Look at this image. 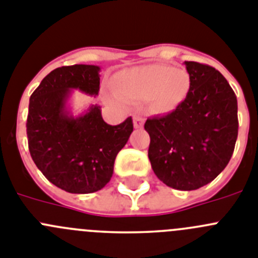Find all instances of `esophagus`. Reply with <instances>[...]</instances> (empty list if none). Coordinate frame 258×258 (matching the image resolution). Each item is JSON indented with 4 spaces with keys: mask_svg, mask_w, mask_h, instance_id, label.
Instances as JSON below:
<instances>
[{
    "mask_svg": "<svg viewBox=\"0 0 258 258\" xmlns=\"http://www.w3.org/2000/svg\"><path fill=\"white\" fill-rule=\"evenodd\" d=\"M144 126V118L141 115H134V127L141 128Z\"/></svg>",
    "mask_w": 258,
    "mask_h": 258,
    "instance_id": "esophagus-1",
    "label": "esophagus"
}]
</instances>
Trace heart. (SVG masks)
Instances as JSON below:
<instances>
[{
  "label": "heart",
  "instance_id": "1",
  "mask_svg": "<svg viewBox=\"0 0 258 258\" xmlns=\"http://www.w3.org/2000/svg\"><path fill=\"white\" fill-rule=\"evenodd\" d=\"M113 85L122 99H150L155 112L169 113L186 99L190 76L186 71L168 64H148L119 72Z\"/></svg>",
  "mask_w": 258,
  "mask_h": 258
}]
</instances>
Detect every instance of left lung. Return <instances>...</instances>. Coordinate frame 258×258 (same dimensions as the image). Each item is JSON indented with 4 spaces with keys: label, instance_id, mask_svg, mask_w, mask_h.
Masks as SVG:
<instances>
[{
    "label": "left lung",
    "instance_id": "1",
    "mask_svg": "<svg viewBox=\"0 0 258 258\" xmlns=\"http://www.w3.org/2000/svg\"><path fill=\"white\" fill-rule=\"evenodd\" d=\"M190 90L166 115L148 118V150L157 177L177 190H196L224 171L238 138V101L213 67L185 61Z\"/></svg>",
    "mask_w": 258,
    "mask_h": 258
}]
</instances>
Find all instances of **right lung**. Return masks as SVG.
<instances>
[{
  "label": "right lung",
  "mask_w": 258,
  "mask_h": 258,
  "mask_svg": "<svg viewBox=\"0 0 258 258\" xmlns=\"http://www.w3.org/2000/svg\"><path fill=\"white\" fill-rule=\"evenodd\" d=\"M100 67H60L46 76L29 99L27 136L29 153L46 178L73 194L103 189L114 161L134 131L132 118L117 126L105 123L99 105L80 117L67 110L72 90L96 96Z\"/></svg>",
  "instance_id": "right-lung-1"
}]
</instances>
